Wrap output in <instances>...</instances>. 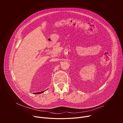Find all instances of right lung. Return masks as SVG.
<instances>
[{"label": "right lung", "instance_id": "right-lung-1", "mask_svg": "<svg viewBox=\"0 0 123 123\" xmlns=\"http://www.w3.org/2000/svg\"><path fill=\"white\" fill-rule=\"evenodd\" d=\"M45 92L44 91H43V92H36V93H34V94H40V93H42L43 92Z\"/></svg>", "mask_w": 123, "mask_h": 123}]
</instances>
